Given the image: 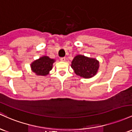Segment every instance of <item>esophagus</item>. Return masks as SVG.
I'll return each instance as SVG.
<instances>
[{
    "mask_svg": "<svg viewBox=\"0 0 132 132\" xmlns=\"http://www.w3.org/2000/svg\"><path fill=\"white\" fill-rule=\"evenodd\" d=\"M65 57H62V58H60V60H61L62 62H65Z\"/></svg>",
    "mask_w": 132,
    "mask_h": 132,
    "instance_id": "34e87169",
    "label": "esophagus"
}]
</instances>
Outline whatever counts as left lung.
Wrapping results in <instances>:
<instances>
[{
  "label": "left lung",
  "mask_w": 132,
  "mask_h": 132,
  "mask_svg": "<svg viewBox=\"0 0 132 132\" xmlns=\"http://www.w3.org/2000/svg\"><path fill=\"white\" fill-rule=\"evenodd\" d=\"M99 66V61L97 59L82 55L75 56L71 63V67L75 73L84 78L94 77L98 72Z\"/></svg>",
  "instance_id": "8db88e82"
}]
</instances>
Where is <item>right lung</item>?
<instances>
[{"label": "right lung", "mask_w": 132, "mask_h": 132, "mask_svg": "<svg viewBox=\"0 0 132 132\" xmlns=\"http://www.w3.org/2000/svg\"><path fill=\"white\" fill-rule=\"evenodd\" d=\"M55 62V60L50 59L48 56H42L31 63V70L38 76H46L52 69Z\"/></svg>", "instance_id": "add662e5"}]
</instances>
